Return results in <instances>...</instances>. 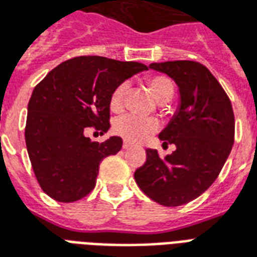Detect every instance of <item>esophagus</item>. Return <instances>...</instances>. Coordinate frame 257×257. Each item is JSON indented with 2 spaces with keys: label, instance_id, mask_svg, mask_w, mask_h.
I'll return each mask as SVG.
<instances>
[{
  "label": "esophagus",
  "instance_id": "34e87169",
  "mask_svg": "<svg viewBox=\"0 0 257 257\" xmlns=\"http://www.w3.org/2000/svg\"><path fill=\"white\" fill-rule=\"evenodd\" d=\"M132 147H134V144H131L129 142H126V140L123 142V144H122L123 150H129V148H132Z\"/></svg>",
  "mask_w": 257,
  "mask_h": 257
}]
</instances>
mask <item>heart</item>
<instances>
[{
	"mask_svg": "<svg viewBox=\"0 0 257 257\" xmlns=\"http://www.w3.org/2000/svg\"><path fill=\"white\" fill-rule=\"evenodd\" d=\"M148 87L155 96L158 102H169L174 95V84L173 81L163 75L151 76L148 79ZM129 91L128 81L119 83L113 90L110 95V107L113 110H119L122 107L125 96ZM159 128V122L155 118L151 117H143L138 114H123L119 115L113 123V131L115 134L125 139L126 142L131 143H139L147 139L150 135L155 134Z\"/></svg>",
	"mask_w": 257,
	"mask_h": 257,
	"instance_id": "obj_1",
	"label": "heart"
}]
</instances>
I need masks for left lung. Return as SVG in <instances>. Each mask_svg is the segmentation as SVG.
Listing matches in <instances>:
<instances>
[{
    "label": "left lung",
    "mask_w": 257,
    "mask_h": 257,
    "mask_svg": "<svg viewBox=\"0 0 257 257\" xmlns=\"http://www.w3.org/2000/svg\"><path fill=\"white\" fill-rule=\"evenodd\" d=\"M180 91L177 111L159 134L176 151L165 158L148 148L147 161L135 172L139 188L166 207L195 200L219 176L234 143V113L229 96L206 66L195 61L154 62Z\"/></svg>",
    "instance_id": "obj_1"
}]
</instances>
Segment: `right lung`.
I'll return each instance as SVG.
<instances>
[{"label": "right lung", "instance_id": "add662e5", "mask_svg": "<svg viewBox=\"0 0 257 257\" xmlns=\"http://www.w3.org/2000/svg\"><path fill=\"white\" fill-rule=\"evenodd\" d=\"M148 68L134 61L83 56L64 61L34 88L28 102L26 144L43 192L61 203L87 196L102 159L115 155L122 139L91 142L85 131L110 128V95Z\"/></svg>", "mask_w": 257, "mask_h": 257}]
</instances>
